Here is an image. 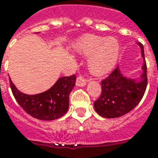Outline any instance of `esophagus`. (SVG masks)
<instances>
[{
    "instance_id": "1",
    "label": "esophagus",
    "mask_w": 158,
    "mask_h": 158,
    "mask_svg": "<svg viewBox=\"0 0 158 158\" xmlns=\"http://www.w3.org/2000/svg\"><path fill=\"white\" fill-rule=\"evenodd\" d=\"M87 80L85 79L83 77L81 76H79L77 79H76V85L79 86V87H83V86L86 85V84H87Z\"/></svg>"
}]
</instances>
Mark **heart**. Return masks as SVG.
I'll use <instances>...</instances> for the list:
<instances>
[{"mask_svg": "<svg viewBox=\"0 0 158 158\" xmlns=\"http://www.w3.org/2000/svg\"><path fill=\"white\" fill-rule=\"evenodd\" d=\"M76 53L89 56L87 64L89 72L96 76L108 73L116 65L120 53V45L113 36L102 37L86 35L80 37L73 45Z\"/></svg>", "mask_w": 158, "mask_h": 158, "instance_id": "1", "label": "heart"}]
</instances>
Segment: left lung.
I'll list each match as a JSON object with an SVG mask.
<instances>
[{"mask_svg": "<svg viewBox=\"0 0 158 158\" xmlns=\"http://www.w3.org/2000/svg\"><path fill=\"white\" fill-rule=\"evenodd\" d=\"M141 51L142 73L137 79L123 75L119 66L106 79L102 81V92L94 102L96 112L106 118H118L135 107L145 94L147 85L146 64L142 44L137 43Z\"/></svg>", "mask_w": 158, "mask_h": 158, "instance_id": "8db88e82", "label": "left lung"}]
</instances>
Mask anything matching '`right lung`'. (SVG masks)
<instances>
[{
    "label": "right lung",
    "mask_w": 158,
    "mask_h": 158,
    "mask_svg": "<svg viewBox=\"0 0 158 158\" xmlns=\"http://www.w3.org/2000/svg\"><path fill=\"white\" fill-rule=\"evenodd\" d=\"M75 75L61 77L44 92L28 95L21 92L10 79L12 94L22 108L35 118L55 120L65 114L69 106V95L75 85Z\"/></svg>",
    "instance_id": "1"
}]
</instances>
